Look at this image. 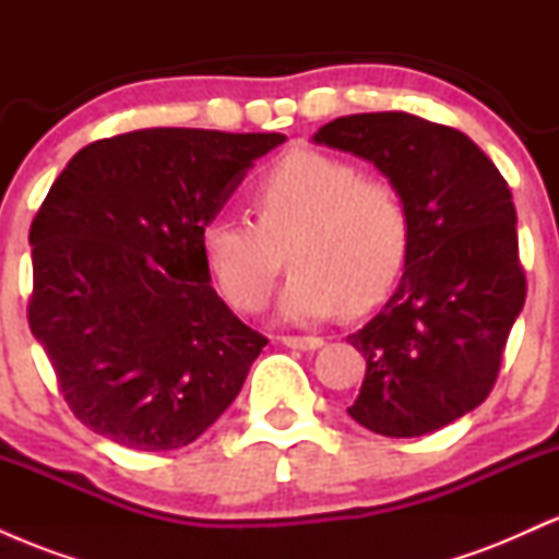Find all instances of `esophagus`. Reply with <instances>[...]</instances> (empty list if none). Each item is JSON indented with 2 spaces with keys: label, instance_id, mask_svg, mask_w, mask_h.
<instances>
[{
  "label": "esophagus",
  "instance_id": "esophagus-1",
  "mask_svg": "<svg viewBox=\"0 0 559 559\" xmlns=\"http://www.w3.org/2000/svg\"><path fill=\"white\" fill-rule=\"evenodd\" d=\"M281 342L286 346H292V349H320L325 342L320 336H281Z\"/></svg>",
  "mask_w": 559,
  "mask_h": 559
}]
</instances>
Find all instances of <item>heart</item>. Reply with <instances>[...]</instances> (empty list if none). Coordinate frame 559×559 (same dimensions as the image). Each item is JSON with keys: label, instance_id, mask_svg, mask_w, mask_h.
<instances>
[{"label": "heart", "instance_id": "1", "mask_svg": "<svg viewBox=\"0 0 559 559\" xmlns=\"http://www.w3.org/2000/svg\"><path fill=\"white\" fill-rule=\"evenodd\" d=\"M254 223L221 215L202 230L210 273L241 312H260L284 267L294 265L281 316L365 312L394 286L409 247V210L389 176L323 152L297 150L249 189Z\"/></svg>", "mask_w": 559, "mask_h": 559}]
</instances>
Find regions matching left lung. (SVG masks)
<instances>
[{"instance_id": "1", "label": "left lung", "mask_w": 559, "mask_h": 559, "mask_svg": "<svg viewBox=\"0 0 559 559\" xmlns=\"http://www.w3.org/2000/svg\"><path fill=\"white\" fill-rule=\"evenodd\" d=\"M316 141L370 159L409 210L400 288L346 336L365 357V381L346 413L391 439L431 433L489 396L523 310L512 194L465 133L418 115H346Z\"/></svg>"}]
</instances>
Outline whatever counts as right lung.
I'll return each instance as SVG.
<instances>
[{"instance_id":"right-lung-1","label":"right lung","mask_w":559,"mask_h":559,"mask_svg":"<svg viewBox=\"0 0 559 559\" xmlns=\"http://www.w3.org/2000/svg\"><path fill=\"white\" fill-rule=\"evenodd\" d=\"M284 133L144 128L68 163L31 223L28 325L70 413L141 452L191 444L267 338L210 286L202 230Z\"/></svg>"}]
</instances>
